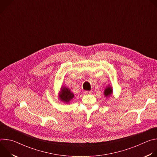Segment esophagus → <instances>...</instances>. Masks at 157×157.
Here are the masks:
<instances>
[{
    "mask_svg": "<svg viewBox=\"0 0 157 157\" xmlns=\"http://www.w3.org/2000/svg\"><path fill=\"white\" fill-rule=\"evenodd\" d=\"M84 93L86 94H91L92 93V91H85Z\"/></svg>",
    "mask_w": 157,
    "mask_h": 157,
    "instance_id": "1",
    "label": "esophagus"
}]
</instances>
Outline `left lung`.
I'll list each match as a JSON object with an SVG mask.
<instances>
[{
    "label": "left lung",
    "instance_id": "1",
    "mask_svg": "<svg viewBox=\"0 0 157 157\" xmlns=\"http://www.w3.org/2000/svg\"><path fill=\"white\" fill-rule=\"evenodd\" d=\"M113 93V88L110 86H108L104 90V95L105 97L110 96L111 94Z\"/></svg>",
    "mask_w": 157,
    "mask_h": 157
}]
</instances>
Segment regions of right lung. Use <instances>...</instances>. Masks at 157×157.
I'll return each instance as SVG.
<instances>
[{"mask_svg": "<svg viewBox=\"0 0 157 157\" xmlns=\"http://www.w3.org/2000/svg\"><path fill=\"white\" fill-rule=\"evenodd\" d=\"M74 98V94L69 89V88L66 87H63L61 91L59 94V99L65 102H69Z\"/></svg>", "mask_w": 157, "mask_h": 157, "instance_id": "1", "label": "right lung"}]
</instances>
